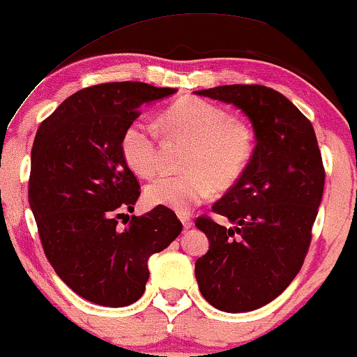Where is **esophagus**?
<instances>
[{"instance_id":"esophagus-1","label":"esophagus","mask_w":357,"mask_h":357,"mask_svg":"<svg viewBox=\"0 0 357 357\" xmlns=\"http://www.w3.org/2000/svg\"><path fill=\"white\" fill-rule=\"evenodd\" d=\"M178 219H180V222H182L183 227H185V229H190L192 227V217L188 215V213H180Z\"/></svg>"}]
</instances>
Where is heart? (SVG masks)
<instances>
[{
	"mask_svg": "<svg viewBox=\"0 0 357 357\" xmlns=\"http://www.w3.org/2000/svg\"><path fill=\"white\" fill-rule=\"evenodd\" d=\"M167 135L190 142L183 160L185 172L160 175L145 187L150 207L190 212L212 195L213 188L232 187L244 175L252 155L249 130L229 121L227 113L200 98H182L160 115ZM120 152L133 174L152 177L158 170V142L155 128L133 120L120 137Z\"/></svg>",
	"mask_w": 357,
	"mask_h": 357,
	"instance_id": "obj_1",
	"label": "heart"
}]
</instances>
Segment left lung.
I'll list each match as a JSON object with an SVG mask.
<instances>
[{
  "label": "left lung",
  "mask_w": 357,
  "mask_h": 357,
  "mask_svg": "<svg viewBox=\"0 0 357 357\" xmlns=\"http://www.w3.org/2000/svg\"><path fill=\"white\" fill-rule=\"evenodd\" d=\"M195 95L234 105L250 120L255 149L229 192L212 205L232 227L195 220L208 250L195 278L208 304L247 312L269 304L294 280L311 244L324 190V167L312 123L279 91L224 85Z\"/></svg>",
  "instance_id": "left-lung-1"
}]
</instances>
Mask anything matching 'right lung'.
<instances>
[{
    "label": "right lung",
    "mask_w": 357,
    "mask_h": 357,
    "mask_svg": "<svg viewBox=\"0 0 357 357\" xmlns=\"http://www.w3.org/2000/svg\"><path fill=\"white\" fill-rule=\"evenodd\" d=\"M177 88L140 82L102 83L66 98L38 128L28 202L41 245L71 291L105 307H125L144 294L150 255L167 249L182 222L155 207L127 227L140 183L120 152V137L140 107Z\"/></svg>",
    "instance_id": "1"
}]
</instances>
